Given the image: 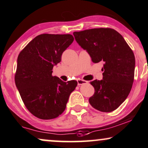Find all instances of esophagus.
<instances>
[{
	"mask_svg": "<svg viewBox=\"0 0 148 148\" xmlns=\"http://www.w3.org/2000/svg\"><path fill=\"white\" fill-rule=\"evenodd\" d=\"M77 82H78V85H79L88 84V81H85V80H83V79H80L77 80Z\"/></svg>",
	"mask_w": 148,
	"mask_h": 148,
	"instance_id": "34e87169",
	"label": "esophagus"
}]
</instances>
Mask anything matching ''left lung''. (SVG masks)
I'll list each match as a JSON object with an SVG mask.
<instances>
[{
	"instance_id": "obj_1",
	"label": "left lung",
	"mask_w": 148,
	"mask_h": 148,
	"mask_svg": "<svg viewBox=\"0 0 148 148\" xmlns=\"http://www.w3.org/2000/svg\"><path fill=\"white\" fill-rule=\"evenodd\" d=\"M73 34L94 63L104 62L103 79L90 83L94 88V94L89 102L101 112L114 111L131 91L134 77V53L123 37L111 28H94L75 32Z\"/></svg>"
}]
</instances>
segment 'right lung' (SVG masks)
Segmentation results:
<instances>
[{"label":"right lung","mask_w":148,"mask_h":148,"mask_svg":"<svg viewBox=\"0 0 148 148\" xmlns=\"http://www.w3.org/2000/svg\"><path fill=\"white\" fill-rule=\"evenodd\" d=\"M73 41L71 34H43L31 40L18 56L16 85L27 109L37 118L58 117L75 90L76 81L64 82L51 75Z\"/></svg>","instance_id":"add662e5"}]
</instances>
